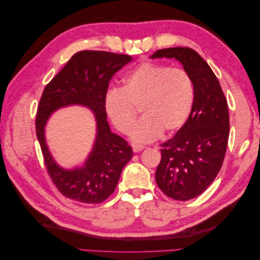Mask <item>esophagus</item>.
<instances>
[{
    "instance_id": "esophagus-1",
    "label": "esophagus",
    "mask_w": 260,
    "mask_h": 260,
    "mask_svg": "<svg viewBox=\"0 0 260 260\" xmlns=\"http://www.w3.org/2000/svg\"><path fill=\"white\" fill-rule=\"evenodd\" d=\"M131 146H132V151L135 152V153H139V152H141V151H142V149L144 148L143 146H141V145H136V144H132Z\"/></svg>"
}]
</instances>
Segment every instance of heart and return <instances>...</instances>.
Masks as SVG:
<instances>
[{"label": "heart", "instance_id": "heart-1", "mask_svg": "<svg viewBox=\"0 0 260 260\" xmlns=\"http://www.w3.org/2000/svg\"><path fill=\"white\" fill-rule=\"evenodd\" d=\"M194 103V85L183 69L145 61L124 78L122 88L108 89L104 108L114 127L130 133L137 119V108L143 118L133 129L137 143H148L174 135L186 122Z\"/></svg>", "mask_w": 260, "mask_h": 260}]
</instances>
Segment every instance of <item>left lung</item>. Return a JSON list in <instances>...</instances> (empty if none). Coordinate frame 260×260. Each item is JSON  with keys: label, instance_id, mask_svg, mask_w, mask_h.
Listing matches in <instances>:
<instances>
[{"label": "left lung", "instance_id": "obj_1", "mask_svg": "<svg viewBox=\"0 0 260 260\" xmlns=\"http://www.w3.org/2000/svg\"><path fill=\"white\" fill-rule=\"evenodd\" d=\"M175 58L194 85V103L186 122L162 143L156 183L169 198L188 201L201 195L221 169L229 139V109L221 86L207 62L190 48H169L151 58Z\"/></svg>", "mask_w": 260, "mask_h": 260}]
</instances>
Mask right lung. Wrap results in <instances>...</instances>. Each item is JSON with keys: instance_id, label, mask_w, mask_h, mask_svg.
<instances>
[{"instance_id": "add662e5", "label": "right lung", "mask_w": 260, "mask_h": 260, "mask_svg": "<svg viewBox=\"0 0 260 260\" xmlns=\"http://www.w3.org/2000/svg\"><path fill=\"white\" fill-rule=\"evenodd\" d=\"M129 55L105 51H81L46 84L39 103L36 132L48 174L66 198L85 204H100L113 194L121 171L132 158V148L109 129L104 96L109 81L125 64ZM82 105L96 115L97 139L82 168L64 170L53 159L46 144L44 129L49 115L60 107Z\"/></svg>"}]
</instances>
